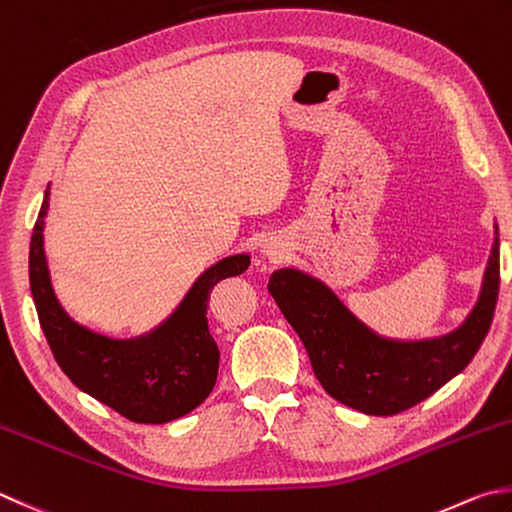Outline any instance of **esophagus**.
I'll return each instance as SVG.
<instances>
[{
    "mask_svg": "<svg viewBox=\"0 0 512 512\" xmlns=\"http://www.w3.org/2000/svg\"><path fill=\"white\" fill-rule=\"evenodd\" d=\"M260 252L269 260H278L285 254V245L278 238H265L263 245H260Z\"/></svg>",
    "mask_w": 512,
    "mask_h": 512,
    "instance_id": "esophagus-1",
    "label": "esophagus"
}]
</instances>
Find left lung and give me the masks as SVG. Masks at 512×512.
I'll return each mask as SVG.
<instances>
[{"instance_id":"8db88e82","label":"left lung","mask_w":512,"mask_h":512,"mask_svg":"<svg viewBox=\"0 0 512 512\" xmlns=\"http://www.w3.org/2000/svg\"><path fill=\"white\" fill-rule=\"evenodd\" d=\"M269 294L301 336L325 392L374 417H390L428 399L472 361L493 323L499 294V229L479 296L455 330L428 339H390L365 325L321 278L298 267L276 269Z\"/></svg>"}]
</instances>
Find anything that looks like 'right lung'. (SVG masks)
Wrapping results in <instances>:
<instances>
[{
    "mask_svg": "<svg viewBox=\"0 0 512 512\" xmlns=\"http://www.w3.org/2000/svg\"><path fill=\"white\" fill-rule=\"evenodd\" d=\"M51 185L37 216L28 254V281L37 316L64 374L89 397L136 423H169L198 408L216 385L220 350L209 334L207 301L227 276L252 263L249 254L218 260L153 330L118 339L77 323L57 301L44 249Z\"/></svg>",
    "mask_w": 512,
    "mask_h": 512,
    "instance_id": "1",
    "label": "right lung"
}]
</instances>
